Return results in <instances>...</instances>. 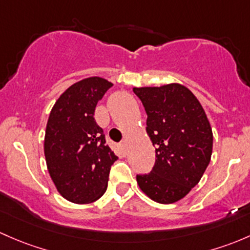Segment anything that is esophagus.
<instances>
[{"label":"esophagus","mask_w":250,"mask_h":250,"mask_svg":"<svg viewBox=\"0 0 250 250\" xmlns=\"http://www.w3.org/2000/svg\"><path fill=\"white\" fill-rule=\"evenodd\" d=\"M121 147H122L123 151L125 152V149H127V141H122V144H121Z\"/></svg>","instance_id":"34e87169"}]
</instances>
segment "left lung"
Returning <instances> with one entry per match:
<instances>
[{"label": "left lung", "instance_id": "obj_1", "mask_svg": "<svg viewBox=\"0 0 250 250\" xmlns=\"http://www.w3.org/2000/svg\"><path fill=\"white\" fill-rule=\"evenodd\" d=\"M147 114L146 132L156 147L152 171L136 175L141 190L159 204L185 198L208 167L213 134L200 102L180 83L134 87Z\"/></svg>", "mask_w": 250, "mask_h": 250}]
</instances>
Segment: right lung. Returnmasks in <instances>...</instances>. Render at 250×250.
Returning <instances> with one entry per match:
<instances>
[{
    "mask_svg": "<svg viewBox=\"0 0 250 250\" xmlns=\"http://www.w3.org/2000/svg\"><path fill=\"white\" fill-rule=\"evenodd\" d=\"M111 86L103 78L83 79L63 92L50 112L44 139L46 165L59 193L74 204H90L103 195L118 159L93 116Z\"/></svg>",
    "mask_w": 250,
    "mask_h": 250,
    "instance_id": "obj_1",
    "label": "right lung"
}]
</instances>
